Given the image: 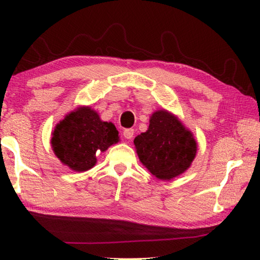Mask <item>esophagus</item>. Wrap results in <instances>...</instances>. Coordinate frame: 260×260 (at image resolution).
I'll use <instances>...</instances> for the list:
<instances>
[{"label": "esophagus", "instance_id": "esophagus-1", "mask_svg": "<svg viewBox=\"0 0 260 260\" xmlns=\"http://www.w3.org/2000/svg\"><path fill=\"white\" fill-rule=\"evenodd\" d=\"M122 135H124L125 139L131 140L132 138H133V135H134V129L127 128V129H125L124 132H122Z\"/></svg>", "mask_w": 260, "mask_h": 260}]
</instances>
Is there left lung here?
<instances>
[{"label": "left lung", "mask_w": 260, "mask_h": 260, "mask_svg": "<svg viewBox=\"0 0 260 260\" xmlns=\"http://www.w3.org/2000/svg\"><path fill=\"white\" fill-rule=\"evenodd\" d=\"M134 144L141 162L160 180L182 174L197 152L191 132L166 110L151 114L148 131L136 136Z\"/></svg>", "instance_id": "obj_1"}]
</instances>
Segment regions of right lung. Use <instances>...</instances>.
<instances>
[{
  "instance_id": "add662e5",
  "label": "right lung",
  "mask_w": 260,
  "mask_h": 260,
  "mask_svg": "<svg viewBox=\"0 0 260 260\" xmlns=\"http://www.w3.org/2000/svg\"><path fill=\"white\" fill-rule=\"evenodd\" d=\"M119 141L112 122L102 121L89 107L78 108L59 121L52 132L51 147L57 158L77 172L96 164V155Z\"/></svg>"
}]
</instances>
